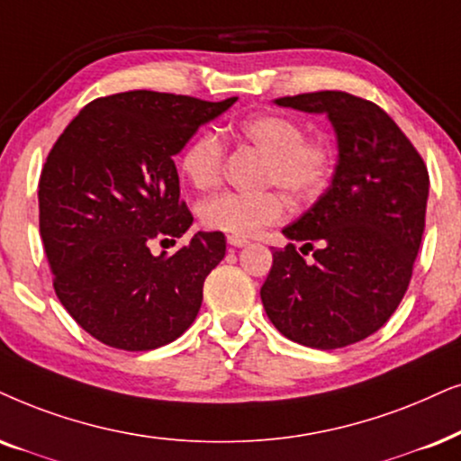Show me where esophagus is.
Returning <instances> with one entry per match:
<instances>
[{
	"mask_svg": "<svg viewBox=\"0 0 461 461\" xmlns=\"http://www.w3.org/2000/svg\"><path fill=\"white\" fill-rule=\"evenodd\" d=\"M226 241H229V245H232V248H245V245L249 243L248 239H243V237H235V235H230L229 239H226Z\"/></svg>",
	"mask_w": 461,
	"mask_h": 461,
	"instance_id": "esophagus-1",
	"label": "esophagus"
}]
</instances>
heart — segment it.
Here are the masks:
<instances>
[{
  "label": "heart",
  "mask_w": 461,
  "mask_h": 461,
  "mask_svg": "<svg viewBox=\"0 0 461 461\" xmlns=\"http://www.w3.org/2000/svg\"><path fill=\"white\" fill-rule=\"evenodd\" d=\"M235 133L267 157L262 182L275 184L292 199L309 201L326 188L334 171L332 143L326 137H304L301 121L284 113H258L237 122ZM224 141L213 131H201L184 148L179 167L194 188L216 186L222 176ZM201 222L212 230L249 237L285 216L284 196L275 190L235 193L224 190L201 203Z\"/></svg>",
  "instance_id": "1"
}]
</instances>
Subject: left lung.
Returning a JSON list of instances; mask_svg holds the SVG:
<instances>
[{"label":"left lung","instance_id":"1","mask_svg":"<svg viewBox=\"0 0 461 461\" xmlns=\"http://www.w3.org/2000/svg\"><path fill=\"white\" fill-rule=\"evenodd\" d=\"M275 104L326 113L339 160L326 193L282 230L290 243L273 252L262 304L294 343L348 348L379 330L409 288L426 226V163L373 101L320 91Z\"/></svg>","mask_w":461,"mask_h":461}]
</instances>
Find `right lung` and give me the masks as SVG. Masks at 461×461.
<instances>
[{"instance_id": "right-lung-1", "label": "right lung", "mask_w": 461, "mask_h": 461, "mask_svg": "<svg viewBox=\"0 0 461 461\" xmlns=\"http://www.w3.org/2000/svg\"><path fill=\"white\" fill-rule=\"evenodd\" d=\"M235 101L110 95L82 107L48 154L38 199L52 285L101 343L163 348L199 313L205 277L226 254L222 232H196L171 256H154L150 243L193 224L173 157Z\"/></svg>"}]
</instances>
